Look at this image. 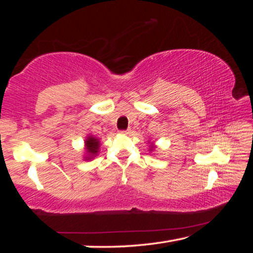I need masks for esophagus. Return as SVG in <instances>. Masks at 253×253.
<instances>
[{
	"instance_id": "34e87169",
	"label": "esophagus",
	"mask_w": 253,
	"mask_h": 253,
	"mask_svg": "<svg viewBox=\"0 0 253 253\" xmlns=\"http://www.w3.org/2000/svg\"><path fill=\"white\" fill-rule=\"evenodd\" d=\"M122 132H123V134H129L130 128H128V129H126V130H122Z\"/></svg>"
}]
</instances>
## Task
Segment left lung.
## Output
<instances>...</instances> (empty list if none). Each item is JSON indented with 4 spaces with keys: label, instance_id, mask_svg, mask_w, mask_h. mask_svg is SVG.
<instances>
[{
    "label": "left lung",
    "instance_id": "obj_1",
    "mask_svg": "<svg viewBox=\"0 0 253 253\" xmlns=\"http://www.w3.org/2000/svg\"><path fill=\"white\" fill-rule=\"evenodd\" d=\"M153 148H155V146H154V144L152 143V146H151V151H153Z\"/></svg>",
    "mask_w": 253,
    "mask_h": 253
}]
</instances>
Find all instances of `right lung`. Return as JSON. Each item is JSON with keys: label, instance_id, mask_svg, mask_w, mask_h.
Here are the masks:
<instances>
[{"label": "right lung", "instance_id": "right-lung-1", "mask_svg": "<svg viewBox=\"0 0 253 253\" xmlns=\"http://www.w3.org/2000/svg\"><path fill=\"white\" fill-rule=\"evenodd\" d=\"M85 144V151H87L88 155L85 156V160H91L95 156H97L98 152H99V146H100V142L97 137H93L92 135H89L87 138L84 140Z\"/></svg>", "mask_w": 253, "mask_h": 253}]
</instances>
